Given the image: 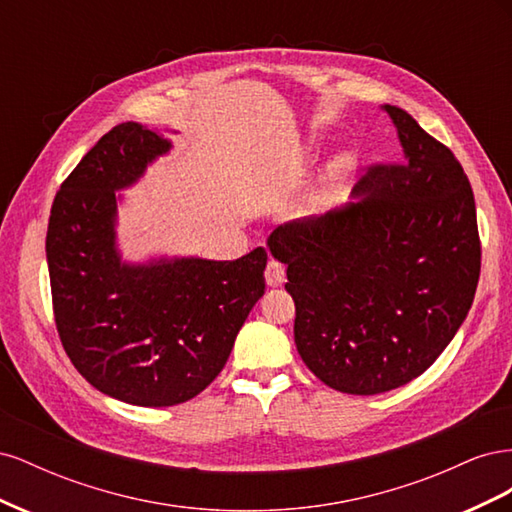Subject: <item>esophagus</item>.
Masks as SVG:
<instances>
[{
	"instance_id": "obj_1",
	"label": "esophagus",
	"mask_w": 512,
	"mask_h": 512,
	"mask_svg": "<svg viewBox=\"0 0 512 512\" xmlns=\"http://www.w3.org/2000/svg\"><path fill=\"white\" fill-rule=\"evenodd\" d=\"M265 277H267V284L269 286H282L286 282V267L282 265L280 260L271 258L269 265H267V271H265Z\"/></svg>"
}]
</instances>
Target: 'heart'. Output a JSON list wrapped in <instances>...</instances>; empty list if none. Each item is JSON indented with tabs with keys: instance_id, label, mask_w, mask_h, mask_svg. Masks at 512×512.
Listing matches in <instances>:
<instances>
[{
	"instance_id": "obj_1",
	"label": "heart",
	"mask_w": 512,
	"mask_h": 512,
	"mask_svg": "<svg viewBox=\"0 0 512 512\" xmlns=\"http://www.w3.org/2000/svg\"><path fill=\"white\" fill-rule=\"evenodd\" d=\"M350 168H352V158L348 153H342V156L331 160L312 188L292 203L290 211L294 218H314V215L327 211L339 198V192L344 188Z\"/></svg>"
}]
</instances>
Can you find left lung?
I'll return each instance as SVG.
<instances>
[{
	"mask_svg": "<svg viewBox=\"0 0 512 512\" xmlns=\"http://www.w3.org/2000/svg\"><path fill=\"white\" fill-rule=\"evenodd\" d=\"M401 160L371 164L339 211L277 226L294 344L335 391L378 395L427 371L466 320L480 275L472 185L455 153L404 108Z\"/></svg>",
	"mask_w": 512,
	"mask_h": 512,
	"instance_id": "obj_1",
	"label": "left lung"
}]
</instances>
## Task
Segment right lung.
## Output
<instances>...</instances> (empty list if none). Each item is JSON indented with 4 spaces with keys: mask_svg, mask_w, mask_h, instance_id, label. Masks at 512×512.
Listing matches in <instances>:
<instances>
[{
    "mask_svg": "<svg viewBox=\"0 0 512 512\" xmlns=\"http://www.w3.org/2000/svg\"><path fill=\"white\" fill-rule=\"evenodd\" d=\"M168 149V138L151 128L119 123L61 183L46 230L61 346L91 386L145 408L205 391L265 294V247L237 260L121 262L117 190Z\"/></svg>",
    "mask_w": 512,
    "mask_h": 512,
    "instance_id": "obj_1",
    "label": "right lung"
}]
</instances>
